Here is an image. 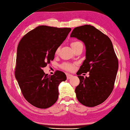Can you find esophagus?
<instances>
[{"label":"esophagus","mask_w":130,"mask_h":130,"mask_svg":"<svg viewBox=\"0 0 130 130\" xmlns=\"http://www.w3.org/2000/svg\"><path fill=\"white\" fill-rule=\"evenodd\" d=\"M66 76H67V79H70L73 76V75L71 74H69V73H66Z\"/></svg>","instance_id":"1"}]
</instances>
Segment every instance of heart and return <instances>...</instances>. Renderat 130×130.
I'll use <instances>...</instances> for the list:
<instances>
[{
    "label": "heart",
    "mask_w": 130,
    "mask_h": 130,
    "mask_svg": "<svg viewBox=\"0 0 130 130\" xmlns=\"http://www.w3.org/2000/svg\"><path fill=\"white\" fill-rule=\"evenodd\" d=\"M82 45H83L82 43H81V42L79 41H73L71 43V46H72L73 50H75V48H78L80 46H82ZM59 47H58L56 49L55 54L56 55L58 54L59 52ZM61 67L62 69L66 70V71H72L74 69V65L71 63H63L61 66Z\"/></svg>",
    "instance_id": "1"
}]
</instances>
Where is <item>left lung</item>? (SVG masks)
I'll return each mask as SVG.
<instances>
[{
  "instance_id": "8db88e82",
  "label": "left lung",
  "mask_w": 130,
  "mask_h": 130,
  "mask_svg": "<svg viewBox=\"0 0 130 130\" xmlns=\"http://www.w3.org/2000/svg\"><path fill=\"white\" fill-rule=\"evenodd\" d=\"M71 37L82 41L86 47V59L79 75L90 72L89 77L78 76L80 83L75 90L76 98L84 106L95 107L106 101L114 88L118 60L113 44L106 34L87 24L75 28Z\"/></svg>"
}]
</instances>
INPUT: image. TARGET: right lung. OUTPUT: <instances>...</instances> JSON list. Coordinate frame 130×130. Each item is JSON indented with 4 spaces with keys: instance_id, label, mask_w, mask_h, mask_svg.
Wrapping results in <instances>:
<instances>
[{
    "instance_id": "1",
    "label": "right lung",
    "mask_w": 130,
    "mask_h": 130,
    "mask_svg": "<svg viewBox=\"0 0 130 130\" xmlns=\"http://www.w3.org/2000/svg\"><path fill=\"white\" fill-rule=\"evenodd\" d=\"M70 28L39 26L29 31L17 46L15 75L23 96L38 108L46 109L58 99L59 84L67 79L57 71L52 75L43 68L54 58L55 50L66 39Z\"/></svg>"
}]
</instances>
